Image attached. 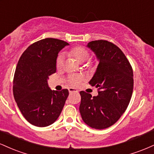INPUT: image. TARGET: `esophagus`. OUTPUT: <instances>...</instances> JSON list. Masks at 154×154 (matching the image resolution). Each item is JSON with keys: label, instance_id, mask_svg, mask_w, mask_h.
<instances>
[{"label": "esophagus", "instance_id": "obj_1", "mask_svg": "<svg viewBox=\"0 0 154 154\" xmlns=\"http://www.w3.org/2000/svg\"><path fill=\"white\" fill-rule=\"evenodd\" d=\"M69 93H78V91H77V89H75V88H69Z\"/></svg>", "mask_w": 154, "mask_h": 154}]
</instances>
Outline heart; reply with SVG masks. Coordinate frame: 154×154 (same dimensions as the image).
Here are the masks:
<instances>
[{"mask_svg": "<svg viewBox=\"0 0 154 154\" xmlns=\"http://www.w3.org/2000/svg\"><path fill=\"white\" fill-rule=\"evenodd\" d=\"M69 53L72 56L75 57L77 61L81 63L88 61L90 59V56H91L89 51L85 48L82 46L74 48L70 51ZM63 63H64V55L63 54H60L56 59V66L59 69L61 68L63 66ZM81 79H82V77L79 75H72L69 77V82L73 85H79Z\"/></svg>", "mask_w": 154, "mask_h": 154, "instance_id": "heart-1", "label": "heart"}]
</instances>
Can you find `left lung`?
Returning <instances> with one entry per match:
<instances>
[{"mask_svg": "<svg viewBox=\"0 0 154 154\" xmlns=\"http://www.w3.org/2000/svg\"><path fill=\"white\" fill-rule=\"evenodd\" d=\"M87 47L99 61L89 84L98 88V95L80 91L79 112L86 125L103 130L114 125L128 108L133 91V72L119 48L107 40H94Z\"/></svg>", "mask_w": 154, "mask_h": 154, "instance_id": "8db88e82", "label": "left lung"}]
</instances>
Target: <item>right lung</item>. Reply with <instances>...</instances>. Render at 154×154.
<instances>
[{
    "mask_svg": "<svg viewBox=\"0 0 154 154\" xmlns=\"http://www.w3.org/2000/svg\"><path fill=\"white\" fill-rule=\"evenodd\" d=\"M68 45L59 39H43L29 45L17 63L14 97L24 117L35 126L56 122L68 97L67 89L52 91L48 84L49 76L56 72L58 54Z\"/></svg>",
    "mask_w": 154,
    "mask_h": 154,
    "instance_id": "obj_1",
    "label": "right lung"
}]
</instances>
